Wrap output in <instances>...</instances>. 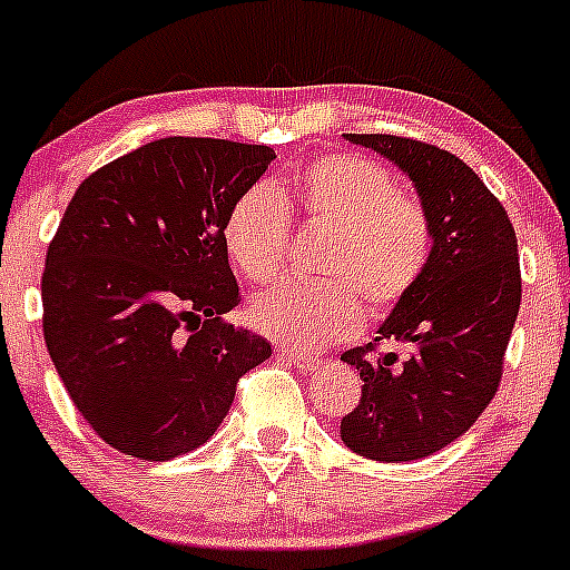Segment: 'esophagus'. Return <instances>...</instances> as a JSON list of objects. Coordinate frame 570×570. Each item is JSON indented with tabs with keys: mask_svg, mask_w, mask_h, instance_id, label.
<instances>
[{
	"mask_svg": "<svg viewBox=\"0 0 570 570\" xmlns=\"http://www.w3.org/2000/svg\"><path fill=\"white\" fill-rule=\"evenodd\" d=\"M283 356H285V360H291V365H296L298 371H304V373H315L321 365H324V362H321V360L302 354V351H285Z\"/></svg>",
	"mask_w": 570,
	"mask_h": 570,
	"instance_id": "34e87169",
	"label": "esophagus"
}]
</instances>
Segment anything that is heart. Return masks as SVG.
<instances>
[{
  "label": "heart",
  "mask_w": 570,
  "mask_h": 570,
  "mask_svg": "<svg viewBox=\"0 0 570 570\" xmlns=\"http://www.w3.org/2000/svg\"><path fill=\"white\" fill-rule=\"evenodd\" d=\"M291 210L304 225L332 227L324 283H285L257 293L249 324L279 345L318 351L354 337L365 321L360 291L375 309L401 302L431 261V219L414 197L371 158L334 154L304 164L291 184H257L233 203L225 249L246 279L266 283L291 246Z\"/></svg>",
  "instance_id": "obj_1"
}]
</instances>
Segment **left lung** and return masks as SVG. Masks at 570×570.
I'll list each match as a JSON object with an SVG mask.
<instances>
[{
  "label": "left lung",
  "instance_id": "left-lung-1",
  "mask_svg": "<svg viewBox=\"0 0 570 570\" xmlns=\"http://www.w3.org/2000/svg\"><path fill=\"white\" fill-rule=\"evenodd\" d=\"M345 139L409 175L433 246L422 277L375 332V343L406 345V362L365 360V348L340 356L365 381L340 439L362 459L416 461L463 436L500 386L521 304L519 244L500 199L459 156L390 134Z\"/></svg>",
  "mask_w": 570,
  "mask_h": 570
}]
</instances>
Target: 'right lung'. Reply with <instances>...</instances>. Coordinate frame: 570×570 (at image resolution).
I'll return each instance as SVG.
<instances>
[{
	"label": "right lung",
	"instance_id": "add662e5",
	"mask_svg": "<svg viewBox=\"0 0 570 570\" xmlns=\"http://www.w3.org/2000/svg\"><path fill=\"white\" fill-rule=\"evenodd\" d=\"M268 145L167 137L92 173L43 272V337L70 401L120 453L169 461L208 442L238 379L272 356L222 321L233 203L274 161Z\"/></svg>",
	"mask_w": 570,
	"mask_h": 570
}]
</instances>
